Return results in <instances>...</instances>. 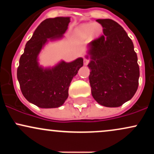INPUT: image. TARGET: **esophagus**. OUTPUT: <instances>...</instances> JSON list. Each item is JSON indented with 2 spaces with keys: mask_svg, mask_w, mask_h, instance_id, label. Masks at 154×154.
Masks as SVG:
<instances>
[{
  "mask_svg": "<svg viewBox=\"0 0 154 154\" xmlns=\"http://www.w3.org/2000/svg\"><path fill=\"white\" fill-rule=\"evenodd\" d=\"M84 65H88V63H89V59H88V58H86V57H84Z\"/></svg>",
  "mask_w": 154,
  "mask_h": 154,
  "instance_id": "esophagus-1",
  "label": "esophagus"
}]
</instances>
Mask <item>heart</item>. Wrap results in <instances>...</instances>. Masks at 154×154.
I'll list each match as a JSON object with an SVG mask.
<instances>
[{
	"label": "heart",
	"instance_id": "heart-1",
	"mask_svg": "<svg viewBox=\"0 0 154 154\" xmlns=\"http://www.w3.org/2000/svg\"><path fill=\"white\" fill-rule=\"evenodd\" d=\"M102 26L98 23L83 24L77 28V34L82 39L89 38L90 37L96 38L102 32Z\"/></svg>",
	"mask_w": 154,
	"mask_h": 154
}]
</instances>
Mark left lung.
Returning a JSON list of instances; mask_svg holds the SVG:
<instances>
[{"instance_id": "1", "label": "left lung", "mask_w": 154, "mask_h": 154, "mask_svg": "<svg viewBox=\"0 0 154 154\" xmlns=\"http://www.w3.org/2000/svg\"><path fill=\"white\" fill-rule=\"evenodd\" d=\"M103 35L88 44V66L93 98L106 107H119L133 97L140 76L132 40L121 25L110 19H97Z\"/></svg>"}]
</instances>
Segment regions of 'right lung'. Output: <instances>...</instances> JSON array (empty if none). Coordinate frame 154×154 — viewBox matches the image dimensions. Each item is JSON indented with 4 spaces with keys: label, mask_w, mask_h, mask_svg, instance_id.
<instances>
[{
    "label": "right lung",
    "mask_w": 154,
    "mask_h": 154,
    "mask_svg": "<svg viewBox=\"0 0 154 154\" xmlns=\"http://www.w3.org/2000/svg\"><path fill=\"white\" fill-rule=\"evenodd\" d=\"M70 22L69 17L46 19L40 24L26 43L19 59L17 79L24 98L37 106L44 109L61 106L68 98L72 79L83 65V59L61 61L51 69H43L38 62L39 53L48 39L63 37Z\"/></svg>",
    "instance_id": "1"
}]
</instances>
